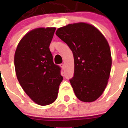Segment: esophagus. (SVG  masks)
Segmentation results:
<instances>
[{"mask_svg":"<svg viewBox=\"0 0 128 128\" xmlns=\"http://www.w3.org/2000/svg\"><path fill=\"white\" fill-rule=\"evenodd\" d=\"M60 66L62 67V69H64L65 68V64H63V63H62V64H60Z\"/></svg>","mask_w":128,"mask_h":128,"instance_id":"34e87169","label":"esophagus"}]
</instances>
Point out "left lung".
I'll return each mask as SVG.
<instances>
[{
  "instance_id": "obj_1",
  "label": "left lung",
  "mask_w": 128,
  "mask_h": 128,
  "mask_svg": "<svg viewBox=\"0 0 128 128\" xmlns=\"http://www.w3.org/2000/svg\"><path fill=\"white\" fill-rule=\"evenodd\" d=\"M56 34L73 53L74 74L69 81L74 94L81 101L93 102L103 93L110 74L108 42L94 26L83 22L59 28Z\"/></svg>"
}]
</instances>
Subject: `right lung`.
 <instances>
[{
  "label": "right lung",
  "mask_w": 128,
  "mask_h": 128,
  "mask_svg": "<svg viewBox=\"0 0 128 128\" xmlns=\"http://www.w3.org/2000/svg\"><path fill=\"white\" fill-rule=\"evenodd\" d=\"M56 28H37L22 38L14 54L18 82L34 102L41 106L52 103L63 80L61 68L53 62L49 46Z\"/></svg>",
  "instance_id": "1"
}]
</instances>
